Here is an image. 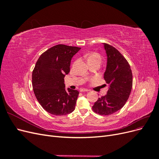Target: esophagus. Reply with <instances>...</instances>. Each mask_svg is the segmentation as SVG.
Listing matches in <instances>:
<instances>
[{"label":"esophagus","instance_id":"1","mask_svg":"<svg viewBox=\"0 0 159 159\" xmlns=\"http://www.w3.org/2000/svg\"><path fill=\"white\" fill-rule=\"evenodd\" d=\"M89 91V89H80L81 92H85H85H88Z\"/></svg>","mask_w":159,"mask_h":159}]
</instances>
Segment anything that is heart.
Instances as JSON below:
<instances>
[{"label":"heart","mask_w":159,"mask_h":159,"mask_svg":"<svg viewBox=\"0 0 159 159\" xmlns=\"http://www.w3.org/2000/svg\"><path fill=\"white\" fill-rule=\"evenodd\" d=\"M88 57V61H94V60H102L101 58V56L96 52H91L89 53V54H88L87 56Z\"/></svg>","instance_id":"obj_1"}]
</instances>
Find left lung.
I'll return each instance as SVG.
<instances>
[{"instance_id": "obj_1", "label": "left lung", "mask_w": 159, "mask_h": 159, "mask_svg": "<svg viewBox=\"0 0 159 159\" xmlns=\"http://www.w3.org/2000/svg\"><path fill=\"white\" fill-rule=\"evenodd\" d=\"M107 60L104 79L109 85L107 95L99 98L92 107L99 115H111L121 109L129 98L133 75L127 60L115 48L103 43Z\"/></svg>"}]
</instances>
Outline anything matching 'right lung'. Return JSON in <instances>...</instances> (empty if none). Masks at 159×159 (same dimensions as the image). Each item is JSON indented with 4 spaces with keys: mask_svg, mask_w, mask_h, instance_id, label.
Masks as SVG:
<instances>
[{
    "mask_svg": "<svg viewBox=\"0 0 159 159\" xmlns=\"http://www.w3.org/2000/svg\"><path fill=\"white\" fill-rule=\"evenodd\" d=\"M81 48L58 44L40 56L32 71L34 93L49 113L61 116L73 112L80 92L66 90L64 77L70 71L72 57Z\"/></svg>",
    "mask_w": 159,
    "mask_h": 159,
    "instance_id": "add662e5",
    "label": "right lung"
}]
</instances>
